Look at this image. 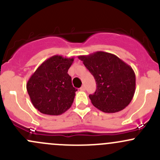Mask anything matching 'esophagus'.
Listing matches in <instances>:
<instances>
[{"label": "esophagus", "mask_w": 160, "mask_h": 160, "mask_svg": "<svg viewBox=\"0 0 160 160\" xmlns=\"http://www.w3.org/2000/svg\"><path fill=\"white\" fill-rule=\"evenodd\" d=\"M85 89H86V88H85V85H82V86L81 87V88H80V90H81V91H85Z\"/></svg>", "instance_id": "1"}]
</instances>
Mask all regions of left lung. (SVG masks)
Instances as JSON below:
<instances>
[{"instance_id":"obj_1","label":"left lung","mask_w":160,"mask_h":160,"mask_svg":"<svg viewBox=\"0 0 160 160\" xmlns=\"http://www.w3.org/2000/svg\"><path fill=\"white\" fill-rule=\"evenodd\" d=\"M78 59L96 80V92L88 96L95 107L104 113H116L128 106L135 92V74L131 66L103 51L78 56Z\"/></svg>"}]
</instances>
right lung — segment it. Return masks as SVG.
I'll return each instance as SVG.
<instances>
[{
    "label": "right lung",
    "instance_id": "obj_1",
    "mask_svg": "<svg viewBox=\"0 0 160 160\" xmlns=\"http://www.w3.org/2000/svg\"><path fill=\"white\" fill-rule=\"evenodd\" d=\"M74 58L54 55L46 60L31 75L27 92L35 108L47 115H61L73 103L77 89L68 74Z\"/></svg>",
    "mask_w": 160,
    "mask_h": 160
}]
</instances>
